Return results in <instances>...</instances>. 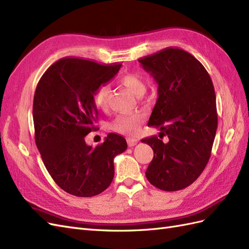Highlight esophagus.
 Returning a JSON list of instances; mask_svg holds the SVG:
<instances>
[{
    "label": "esophagus",
    "mask_w": 249,
    "mask_h": 249,
    "mask_svg": "<svg viewBox=\"0 0 249 249\" xmlns=\"http://www.w3.org/2000/svg\"><path fill=\"white\" fill-rule=\"evenodd\" d=\"M138 142H139V140L138 139H135V138H129V139H127V144H129V146L136 145Z\"/></svg>",
    "instance_id": "obj_1"
}]
</instances>
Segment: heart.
<instances>
[{
	"instance_id": "heart-1",
	"label": "heart",
	"mask_w": 249,
	"mask_h": 249,
	"mask_svg": "<svg viewBox=\"0 0 249 249\" xmlns=\"http://www.w3.org/2000/svg\"><path fill=\"white\" fill-rule=\"evenodd\" d=\"M120 82L129 88L136 96H142L146 91V83L142 76L138 73H126L120 79ZM111 94V88L108 84H103L96 89L94 93V103L99 108L108 107ZM144 120V115L141 112H135L132 114L119 115L113 123V129L124 135H135Z\"/></svg>"
}]
</instances>
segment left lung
Returning a JSON list of instances; mask_svg holds the SVG:
<instances>
[{"label":"left lung","mask_w":249,"mask_h":249,"mask_svg":"<svg viewBox=\"0 0 249 249\" xmlns=\"http://www.w3.org/2000/svg\"><path fill=\"white\" fill-rule=\"evenodd\" d=\"M158 84V100L148 125L159 127L160 138H143L154 150L145 176L164 191L191 185L207 166L217 130L213 82L198 60L178 48L140 58Z\"/></svg>","instance_id":"8db88e82"}]
</instances>
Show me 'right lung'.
Segmentation results:
<instances>
[{
    "label": "right lung",
    "instance_id": "1",
    "mask_svg": "<svg viewBox=\"0 0 249 249\" xmlns=\"http://www.w3.org/2000/svg\"><path fill=\"white\" fill-rule=\"evenodd\" d=\"M120 66L62 58L37 84L33 101L36 146L52 178L74 196L91 197L106 190L114 178V157L126 149L125 139L114 133L95 147L85 142L86 135L97 129L96 89L114 77Z\"/></svg>",
    "mask_w": 249,
    "mask_h": 249
}]
</instances>
